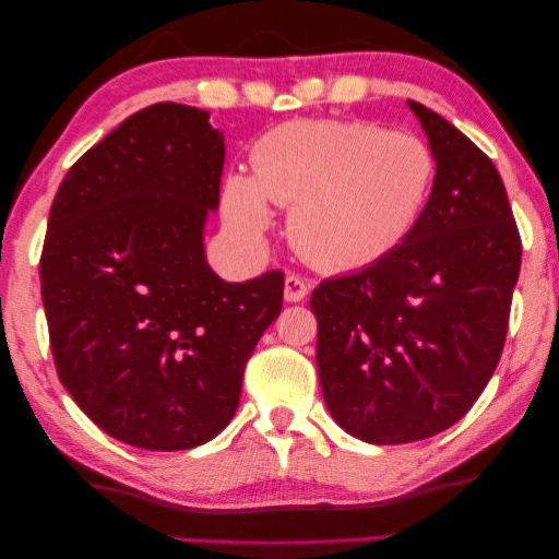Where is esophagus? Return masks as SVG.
Segmentation results:
<instances>
[{"label":"esophagus","instance_id":"obj_1","mask_svg":"<svg viewBox=\"0 0 559 559\" xmlns=\"http://www.w3.org/2000/svg\"><path fill=\"white\" fill-rule=\"evenodd\" d=\"M309 295V282L299 274H287L285 280V299L287 301H301Z\"/></svg>","mask_w":559,"mask_h":559}]
</instances>
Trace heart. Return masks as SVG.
<instances>
[{
    "label": "heart",
    "instance_id": "heart-1",
    "mask_svg": "<svg viewBox=\"0 0 559 559\" xmlns=\"http://www.w3.org/2000/svg\"><path fill=\"white\" fill-rule=\"evenodd\" d=\"M252 176L223 186L227 225L260 240L274 205L289 237L322 270H361L404 245L431 205L438 160L420 135L369 121L299 118L270 128L250 151Z\"/></svg>",
    "mask_w": 559,
    "mask_h": 559
}]
</instances>
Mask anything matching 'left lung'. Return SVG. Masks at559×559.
Instances as JSON below:
<instances>
[{
  "mask_svg": "<svg viewBox=\"0 0 559 559\" xmlns=\"http://www.w3.org/2000/svg\"><path fill=\"white\" fill-rule=\"evenodd\" d=\"M408 106L438 160L431 205L386 260L309 299L326 406L377 445L424 441L468 414L506 346L523 258L492 160L431 108Z\"/></svg>",
  "mask_w": 559,
  "mask_h": 559,
  "instance_id": "left-lung-1",
  "label": "left lung"
}]
</instances>
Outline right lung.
I'll use <instances>...</instances> for the list:
<instances>
[{
	"label": "right lung",
	"mask_w": 559,
	"mask_h": 559,
	"mask_svg": "<svg viewBox=\"0 0 559 559\" xmlns=\"http://www.w3.org/2000/svg\"><path fill=\"white\" fill-rule=\"evenodd\" d=\"M223 160L210 114L166 100L81 155L51 203L39 277L57 373L100 431L145 451L230 424L282 309L285 272L233 285L205 262Z\"/></svg>",
	"instance_id": "right-lung-1"
}]
</instances>
